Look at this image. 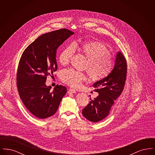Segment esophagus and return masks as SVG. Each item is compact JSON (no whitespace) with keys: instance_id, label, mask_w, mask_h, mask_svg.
I'll return each instance as SVG.
<instances>
[{"instance_id":"1","label":"esophagus","mask_w":155,"mask_h":155,"mask_svg":"<svg viewBox=\"0 0 155 155\" xmlns=\"http://www.w3.org/2000/svg\"><path fill=\"white\" fill-rule=\"evenodd\" d=\"M76 93H77V91L73 89H70L68 91V94H76Z\"/></svg>"}]
</instances>
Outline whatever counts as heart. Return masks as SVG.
<instances>
[{
  "instance_id": "obj_1",
  "label": "heart",
  "mask_w": 155,
  "mask_h": 155,
  "mask_svg": "<svg viewBox=\"0 0 155 155\" xmlns=\"http://www.w3.org/2000/svg\"><path fill=\"white\" fill-rule=\"evenodd\" d=\"M74 48L83 54L87 63L85 68L90 78L94 81H99L105 78L112 68L110 54L104 45L97 41H89L82 44L70 45L63 49L59 55V63L65 66L68 64L74 53ZM61 78L72 87H78L86 78L85 75L73 69H67L61 72Z\"/></svg>"
}]
</instances>
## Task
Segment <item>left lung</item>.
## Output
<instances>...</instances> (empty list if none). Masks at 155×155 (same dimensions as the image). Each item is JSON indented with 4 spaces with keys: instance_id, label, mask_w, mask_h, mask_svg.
<instances>
[{
    "instance_id": "obj_1",
    "label": "left lung",
    "mask_w": 155,
    "mask_h": 155,
    "mask_svg": "<svg viewBox=\"0 0 155 155\" xmlns=\"http://www.w3.org/2000/svg\"><path fill=\"white\" fill-rule=\"evenodd\" d=\"M127 62L120 52L116 54L114 66L110 73L102 80L96 81L93 87L99 94L82 110L83 116L89 121L96 123L109 114L114 101L120 95L125 84Z\"/></svg>"
}]
</instances>
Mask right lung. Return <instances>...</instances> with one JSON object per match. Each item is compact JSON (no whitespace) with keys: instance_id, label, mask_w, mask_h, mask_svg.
<instances>
[{"instance_id":"right-lung-1","label":"right lung","mask_w":155,"mask_h":155,"mask_svg":"<svg viewBox=\"0 0 155 155\" xmlns=\"http://www.w3.org/2000/svg\"><path fill=\"white\" fill-rule=\"evenodd\" d=\"M73 32L61 29L38 37L25 49L20 60L17 85L20 96L27 109L37 118L45 119L58 110L67 88L47 86V76L58 69L56 51Z\"/></svg>"}]
</instances>
